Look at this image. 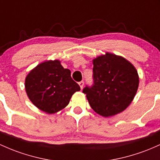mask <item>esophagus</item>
<instances>
[{
    "label": "esophagus",
    "instance_id": "34e87169",
    "mask_svg": "<svg viewBox=\"0 0 160 160\" xmlns=\"http://www.w3.org/2000/svg\"><path fill=\"white\" fill-rule=\"evenodd\" d=\"M79 86H80V88H83V85H84V82L83 81H80V82H79Z\"/></svg>",
    "mask_w": 160,
    "mask_h": 160
}]
</instances>
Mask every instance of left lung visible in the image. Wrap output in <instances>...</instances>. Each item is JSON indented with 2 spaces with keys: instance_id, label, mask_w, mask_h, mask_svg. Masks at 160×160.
I'll return each mask as SVG.
<instances>
[{
  "instance_id": "8db88e82",
  "label": "left lung",
  "mask_w": 160,
  "mask_h": 160,
  "mask_svg": "<svg viewBox=\"0 0 160 160\" xmlns=\"http://www.w3.org/2000/svg\"><path fill=\"white\" fill-rule=\"evenodd\" d=\"M92 63L93 84L83 89L91 108L103 117L123 112L138 91L136 68L123 57L108 52L93 59Z\"/></svg>"
}]
</instances>
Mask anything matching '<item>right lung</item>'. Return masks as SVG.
I'll list each match as a JSON object with an SVG mask.
<instances>
[{
  "label": "right lung",
  "mask_w": 160,
  "mask_h": 160,
  "mask_svg": "<svg viewBox=\"0 0 160 160\" xmlns=\"http://www.w3.org/2000/svg\"><path fill=\"white\" fill-rule=\"evenodd\" d=\"M25 88L32 102L48 114L65 108L73 94L80 90L71 71L58 60L45 61L32 70L26 77Z\"/></svg>",
  "instance_id": "right-lung-1"
}]
</instances>
